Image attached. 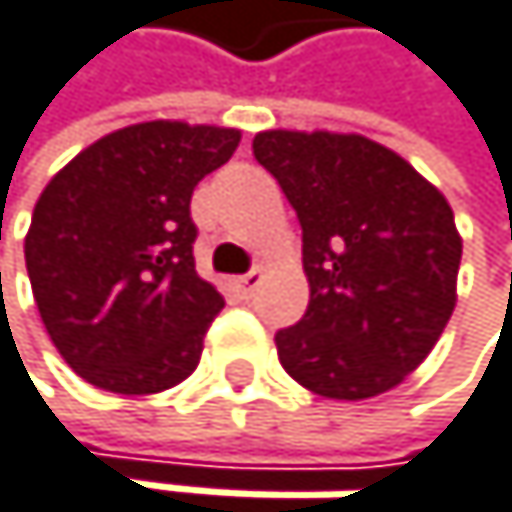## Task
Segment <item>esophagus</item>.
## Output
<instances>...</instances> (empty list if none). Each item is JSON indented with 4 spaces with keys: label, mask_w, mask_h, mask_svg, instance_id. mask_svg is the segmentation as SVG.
Here are the masks:
<instances>
[{
    "label": "esophagus",
    "mask_w": 512,
    "mask_h": 512,
    "mask_svg": "<svg viewBox=\"0 0 512 512\" xmlns=\"http://www.w3.org/2000/svg\"><path fill=\"white\" fill-rule=\"evenodd\" d=\"M261 280H264V273L254 267V270L242 273V277H235L232 283H235V289H239L242 295H254V292H258V286H261Z\"/></svg>",
    "instance_id": "obj_1"
}]
</instances>
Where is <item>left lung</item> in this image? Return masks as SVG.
<instances>
[{"label": "left lung", "mask_w": 512, "mask_h": 512, "mask_svg": "<svg viewBox=\"0 0 512 512\" xmlns=\"http://www.w3.org/2000/svg\"><path fill=\"white\" fill-rule=\"evenodd\" d=\"M251 147L299 217L311 286L302 321L273 336L280 365L327 400L396 387L456 305L463 242L447 198L362 135L261 131Z\"/></svg>", "instance_id": "1"}]
</instances>
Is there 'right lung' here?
Returning <instances> with one entry per match:
<instances>
[{
  "label": "right lung",
  "mask_w": 512,
  "mask_h": 512,
  "mask_svg": "<svg viewBox=\"0 0 512 512\" xmlns=\"http://www.w3.org/2000/svg\"><path fill=\"white\" fill-rule=\"evenodd\" d=\"M239 147L235 128L112 131L40 194L24 261L59 355L109 393H160L198 368L223 295L194 270L191 194Z\"/></svg>",
  "instance_id": "1"
}]
</instances>
